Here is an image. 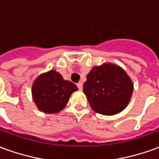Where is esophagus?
<instances>
[{
  "instance_id": "34e87169",
  "label": "esophagus",
  "mask_w": 159,
  "mask_h": 159,
  "mask_svg": "<svg viewBox=\"0 0 159 159\" xmlns=\"http://www.w3.org/2000/svg\"><path fill=\"white\" fill-rule=\"evenodd\" d=\"M77 87H78L79 90H82V89H83V83H77Z\"/></svg>"
}]
</instances>
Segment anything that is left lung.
<instances>
[{"label":"left lung","instance_id":"1","mask_svg":"<svg viewBox=\"0 0 159 159\" xmlns=\"http://www.w3.org/2000/svg\"><path fill=\"white\" fill-rule=\"evenodd\" d=\"M133 91L131 78L121 66L112 63L93 66L83 84V93L91 108L106 116H112L124 110Z\"/></svg>","mask_w":159,"mask_h":159}]
</instances>
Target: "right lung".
I'll use <instances>...</instances> for the list:
<instances>
[{
  "label": "right lung",
  "mask_w": 159,
  "mask_h": 159,
  "mask_svg": "<svg viewBox=\"0 0 159 159\" xmlns=\"http://www.w3.org/2000/svg\"><path fill=\"white\" fill-rule=\"evenodd\" d=\"M78 90L76 84L65 80L55 70L42 73L31 88L33 100L38 110L48 114L62 111L72 93Z\"/></svg>",
  "instance_id": "right-lung-1"
}]
</instances>
